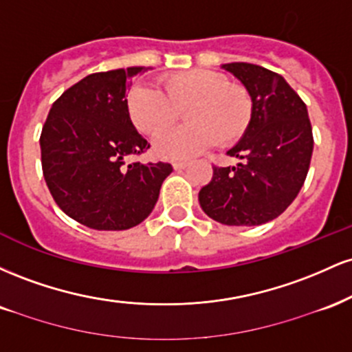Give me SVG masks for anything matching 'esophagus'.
<instances>
[{"label": "esophagus", "instance_id": "1", "mask_svg": "<svg viewBox=\"0 0 352 352\" xmlns=\"http://www.w3.org/2000/svg\"><path fill=\"white\" fill-rule=\"evenodd\" d=\"M187 165H188L187 162H173V168H175V170H184Z\"/></svg>", "mask_w": 352, "mask_h": 352}]
</instances>
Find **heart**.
<instances>
[{"mask_svg": "<svg viewBox=\"0 0 352 352\" xmlns=\"http://www.w3.org/2000/svg\"><path fill=\"white\" fill-rule=\"evenodd\" d=\"M162 92L145 84L129 89L125 104L137 131L155 137L179 120L182 111L188 124L165 132L155 152L165 159H188L208 148L236 144L253 119L248 89L230 82L221 72L192 69L160 79Z\"/></svg>", "mask_w": 352, "mask_h": 352, "instance_id": "1", "label": "heart"}]
</instances>
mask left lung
Here are the masks:
<instances>
[{
  "label": "left lung",
  "mask_w": 352,
  "mask_h": 352,
  "mask_svg": "<svg viewBox=\"0 0 352 352\" xmlns=\"http://www.w3.org/2000/svg\"><path fill=\"white\" fill-rule=\"evenodd\" d=\"M223 67L248 89L253 119L243 139L227 152L240 164L213 165L199 201L220 223L256 227L280 217L300 193L309 170L313 131L306 104L278 72L250 63Z\"/></svg>",
  "instance_id": "obj_1"
}]
</instances>
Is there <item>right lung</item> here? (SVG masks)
<instances>
[{"label": "right lung", "mask_w": 352, "mask_h": 352, "mask_svg": "<svg viewBox=\"0 0 352 352\" xmlns=\"http://www.w3.org/2000/svg\"><path fill=\"white\" fill-rule=\"evenodd\" d=\"M144 67L89 74L52 104L41 137L43 175L58 207L94 230H127L151 215L170 164H125L151 144L125 104L127 79Z\"/></svg>", "instance_id": "obj_1"}]
</instances>
